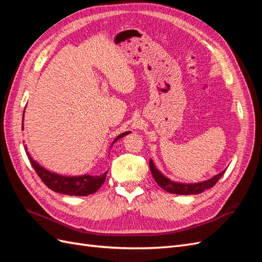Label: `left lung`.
I'll list each match as a JSON object with an SVG mask.
<instances>
[{"mask_svg":"<svg viewBox=\"0 0 262 262\" xmlns=\"http://www.w3.org/2000/svg\"><path fill=\"white\" fill-rule=\"evenodd\" d=\"M149 168H150V172H152L155 181L157 182V185L161 188H163L164 190H166L167 192L175 193V194L201 193L204 191V190L210 189L214 185H215L216 182L220 180V178L223 176L225 172V170H223L222 172L217 173V175L212 177L211 179H208V180L202 181V182H198V184H178V182L171 181L167 177H165L163 173L155 167L153 161H150V160H149Z\"/></svg>","mask_w":262,"mask_h":262,"instance_id":"obj_1","label":"left lung"}]
</instances>
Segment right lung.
I'll return each mask as SVG.
<instances>
[{"label": "right lung", "instance_id": "add662e5", "mask_svg": "<svg viewBox=\"0 0 262 262\" xmlns=\"http://www.w3.org/2000/svg\"><path fill=\"white\" fill-rule=\"evenodd\" d=\"M24 113H25V110H24ZM21 128H24V123H21ZM129 133L130 132L121 133L120 136H118L116 138L114 143ZM25 150L28 156V160L31 166L34 167L35 171L37 172L39 178L42 180V182L47 187L53 190L54 192H59L68 195H89L96 192L106 180L107 171L96 173V175H83L73 177L58 175V173H54L45 169L42 166H40L36 161L33 160V157H31L27 152L26 147Z\"/></svg>", "mask_w": 262, "mask_h": 262}]
</instances>
